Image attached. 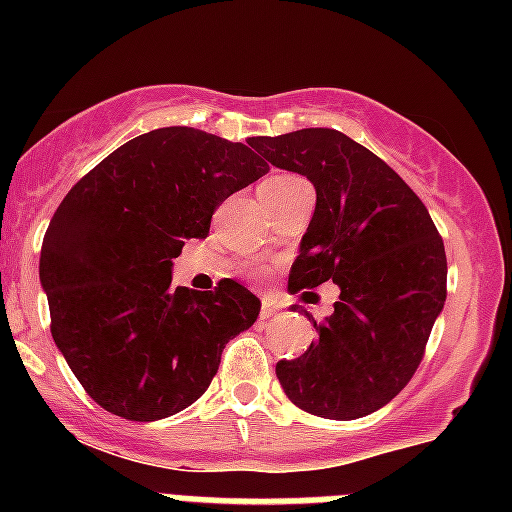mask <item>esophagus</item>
I'll return each mask as SVG.
<instances>
[{
  "instance_id": "1",
  "label": "esophagus",
  "mask_w": 512,
  "mask_h": 512,
  "mask_svg": "<svg viewBox=\"0 0 512 512\" xmlns=\"http://www.w3.org/2000/svg\"><path fill=\"white\" fill-rule=\"evenodd\" d=\"M280 304L275 302L272 297H262V309H260V319H272L277 312H280Z\"/></svg>"
}]
</instances>
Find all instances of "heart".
I'll return each instance as SVG.
<instances>
[{"label":"heart","mask_w":512,"mask_h":512,"mask_svg":"<svg viewBox=\"0 0 512 512\" xmlns=\"http://www.w3.org/2000/svg\"><path fill=\"white\" fill-rule=\"evenodd\" d=\"M292 183H299V178H294V175H270V178H265L260 183V188H285V185H292Z\"/></svg>","instance_id":"1"}]
</instances>
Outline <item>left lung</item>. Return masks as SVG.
<instances>
[{
    "label": "left lung",
    "mask_w": 512,
    "mask_h": 512,
    "mask_svg": "<svg viewBox=\"0 0 512 512\" xmlns=\"http://www.w3.org/2000/svg\"><path fill=\"white\" fill-rule=\"evenodd\" d=\"M247 143L317 190L287 289L297 294L327 280L339 287L324 324L312 319L317 342L299 359L277 361V379L307 414H374L409 384L443 312L448 267L436 225L384 160L334 128Z\"/></svg>",
    "instance_id": "left-lung-1"
}]
</instances>
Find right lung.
<instances>
[{"instance_id": "obj_1", "label": "right lung", "mask_w": 512, "mask_h": 512, "mask_svg": "<svg viewBox=\"0 0 512 512\" xmlns=\"http://www.w3.org/2000/svg\"><path fill=\"white\" fill-rule=\"evenodd\" d=\"M270 170L250 146L156 128L106 156L66 193L39 257L51 337L91 399L128 421L188 409L260 299L235 280L173 287V257L208 237L215 208Z\"/></svg>"}]
</instances>
